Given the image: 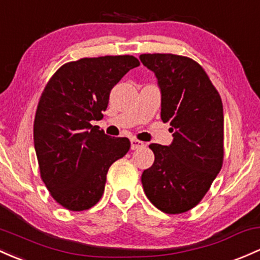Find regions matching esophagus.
<instances>
[{
	"mask_svg": "<svg viewBox=\"0 0 260 260\" xmlns=\"http://www.w3.org/2000/svg\"><path fill=\"white\" fill-rule=\"evenodd\" d=\"M144 145L143 142L138 141V139H131V148H132V150H136V149H139V148H142Z\"/></svg>",
	"mask_w": 260,
	"mask_h": 260,
	"instance_id": "obj_1",
	"label": "esophagus"
}]
</instances>
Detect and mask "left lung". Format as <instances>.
Listing matches in <instances>:
<instances>
[{"label": "left lung", "mask_w": 260, "mask_h": 260, "mask_svg": "<svg viewBox=\"0 0 260 260\" xmlns=\"http://www.w3.org/2000/svg\"><path fill=\"white\" fill-rule=\"evenodd\" d=\"M158 79L161 121L169 122L173 143H152L154 162L142 174L147 198L175 215L195 207L223 164V106L202 67L187 56L142 54Z\"/></svg>", "instance_id": "8db88e82"}]
</instances>
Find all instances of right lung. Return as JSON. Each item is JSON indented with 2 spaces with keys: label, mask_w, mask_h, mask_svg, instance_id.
Wrapping results in <instances>:
<instances>
[{
  "label": "right lung",
  "mask_w": 260,
  "mask_h": 260,
  "mask_svg": "<svg viewBox=\"0 0 260 260\" xmlns=\"http://www.w3.org/2000/svg\"><path fill=\"white\" fill-rule=\"evenodd\" d=\"M139 65L132 55L82 58L56 70L34 118V148L41 178L53 199L70 211L91 209L104 195L111 165L131 148L91 121L102 119L110 92Z\"/></svg>",
  "instance_id": "1"
}]
</instances>
